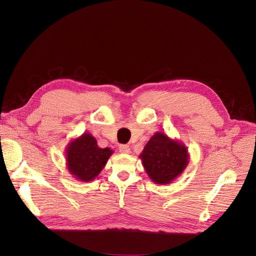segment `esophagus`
<instances>
[{"label": "esophagus", "mask_w": 256, "mask_h": 256, "mask_svg": "<svg viewBox=\"0 0 256 256\" xmlns=\"http://www.w3.org/2000/svg\"><path fill=\"white\" fill-rule=\"evenodd\" d=\"M120 152H124V154H129V152H130V147H129V145H126V144L120 145Z\"/></svg>", "instance_id": "1"}]
</instances>
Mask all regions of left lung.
I'll use <instances>...</instances> for the list:
<instances>
[{
  "instance_id": "obj_1",
  "label": "left lung",
  "mask_w": 256,
  "mask_h": 256,
  "mask_svg": "<svg viewBox=\"0 0 256 256\" xmlns=\"http://www.w3.org/2000/svg\"><path fill=\"white\" fill-rule=\"evenodd\" d=\"M145 171L154 182L166 184L180 175L188 164L187 148L162 132L154 134L141 154Z\"/></svg>"
}]
</instances>
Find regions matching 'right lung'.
<instances>
[{"mask_svg":"<svg viewBox=\"0 0 256 256\" xmlns=\"http://www.w3.org/2000/svg\"><path fill=\"white\" fill-rule=\"evenodd\" d=\"M112 152L110 148H100L94 136L84 134L67 147L68 170L78 180L90 182L102 172Z\"/></svg>","mask_w":256,"mask_h":256,"instance_id":"right-lung-1","label":"right lung"}]
</instances>
